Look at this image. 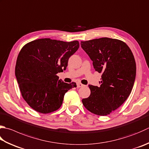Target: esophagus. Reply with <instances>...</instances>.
<instances>
[{
    "mask_svg": "<svg viewBox=\"0 0 149 149\" xmlns=\"http://www.w3.org/2000/svg\"><path fill=\"white\" fill-rule=\"evenodd\" d=\"M84 85L82 84L81 83H78L77 84V88H81V87H82Z\"/></svg>",
    "mask_w": 149,
    "mask_h": 149,
    "instance_id": "obj_1",
    "label": "esophagus"
}]
</instances>
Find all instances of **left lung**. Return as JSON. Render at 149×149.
<instances>
[{"label": "left lung", "instance_id": "1", "mask_svg": "<svg viewBox=\"0 0 149 149\" xmlns=\"http://www.w3.org/2000/svg\"><path fill=\"white\" fill-rule=\"evenodd\" d=\"M80 44L95 71L102 73L100 86L89 85L91 94L82 99V103L91 113L107 116L130 94L136 79L135 59L127 45L116 39H95Z\"/></svg>", "mask_w": 149, "mask_h": 149}]
</instances>
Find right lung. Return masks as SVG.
I'll return each mask as SVG.
<instances>
[{
    "label": "right lung",
    "mask_w": 149,
    "mask_h": 149,
    "mask_svg": "<svg viewBox=\"0 0 149 149\" xmlns=\"http://www.w3.org/2000/svg\"><path fill=\"white\" fill-rule=\"evenodd\" d=\"M79 48V42L39 39L22 47L17 56L15 77L24 100L41 113L60 108L65 93L76 88L56 75L67 68L69 58Z\"/></svg>",
    "instance_id": "add662e5"
}]
</instances>
